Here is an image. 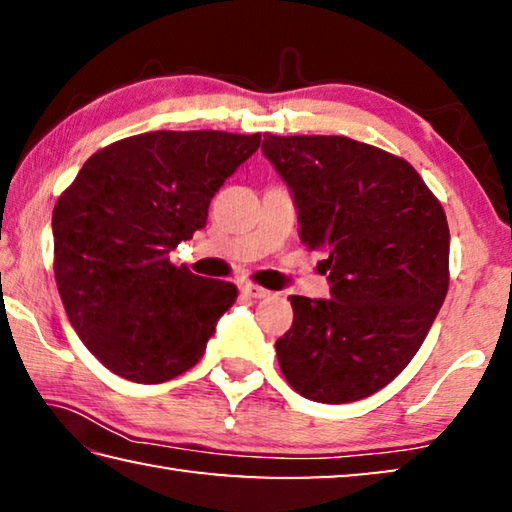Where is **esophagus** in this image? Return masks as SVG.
<instances>
[{
  "label": "esophagus",
  "mask_w": 512,
  "mask_h": 512,
  "mask_svg": "<svg viewBox=\"0 0 512 512\" xmlns=\"http://www.w3.org/2000/svg\"><path fill=\"white\" fill-rule=\"evenodd\" d=\"M241 293H244V296H248V298L259 300V298H266L271 291H266L264 287H257V284L246 282V284H241Z\"/></svg>",
  "instance_id": "obj_1"
}]
</instances>
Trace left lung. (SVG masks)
<instances>
[{
    "label": "left lung",
    "instance_id": "1",
    "mask_svg": "<svg viewBox=\"0 0 512 512\" xmlns=\"http://www.w3.org/2000/svg\"><path fill=\"white\" fill-rule=\"evenodd\" d=\"M262 151L332 293L289 298L293 325L275 341L282 375L307 400H363L409 366L443 307V205L409 162L350 137L264 133Z\"/></svg>",
    "mask_w": 512,
    "mask_h": 512
}]
</instances>
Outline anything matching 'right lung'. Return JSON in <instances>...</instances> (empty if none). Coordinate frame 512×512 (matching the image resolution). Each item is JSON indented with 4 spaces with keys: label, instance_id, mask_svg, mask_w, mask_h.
<instances>
[{
    "label": "right lung",
    "instance_id": "obj_1",
    "mask_svg": "<svg viewBox=\"0 0 512 512\" xmlns=\"http://www.w3.org/2000/svg\"><path fill=\"white\" fill-rule=\"evenodd\" d=\"M262 135L153 131L88 158L54 207V273L76 334L115 375L162 384L194 368L232 282L173 266L169 253L205 228L225 178Z\"/></svg>",
    "mask_w": 512,
    "mask_h": 512
}]
</instances>
